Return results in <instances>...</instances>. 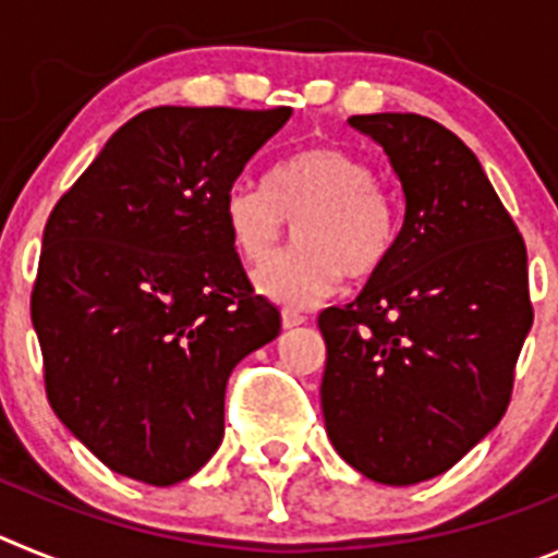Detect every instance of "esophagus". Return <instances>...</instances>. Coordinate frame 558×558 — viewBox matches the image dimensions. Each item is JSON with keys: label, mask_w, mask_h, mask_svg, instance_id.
Segmentation results:
<instances>
[{"label": "esophagus", "mask_w": 558, "mask_h": 558, "mask_svg": "<svg viewBox=\"0 0 558 558\" xmlns=\"http://www.w3.org/2000/svg\"><path fill=\"white\" fill-rule=\"evenodd\" d=\"M304 322H307V315H302V313H299V310H290V307L282 310V327L284 329L302 327Z\"/></svg>", "instance_id": "1"}]
</instances>
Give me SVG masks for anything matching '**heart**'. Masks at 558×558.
<instances>
[{
  "label": "heart",
  "mask_w": 558,
  "mask_h": 558,
  "mask_svg": "<svg viewBox=\"0 0 558 558\" xmlns=\"http://www.w3.org/2000/svg\"><path fill=\"white\" fill-rule=\"evenodd\" d=\"M223 220L240 259L263 265L299 220V248L256 274V290L299 310L340 288L343 276L368 279L391 256L399 218L391 195L363 156L338 145L293 153L270 172L268 186L236 181L223 198Z\"/></svg>",
  "instance_id": "b5f03b06"
}]
</instances>
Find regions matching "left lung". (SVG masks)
Segmentation results:
<instances>
[{
	"mask_svg": "<svg viewBox=\"0 0 558 558\" xmlns=\"http://www.w3.org/2000/svg\"><path fill=\"white\" fill-rule=\"evenodd\" d=\"M388 153L405 223L347 307L318 315L322 411L360 475L411 486L456 466L511 402L534 310L529 254L475 153L418 113H357Z\"/></svg>",
	"mask_w": 558,
	"mask_h": 558,
	"instance_id": "left-lung-1",
	"label": "left lung"
}]
</instances>
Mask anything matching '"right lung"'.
Here are the masks:
<instances>
[{"label": "right lung", "mask_w": 558, "mask_h": 558, "mask_svg": "<svg viewBox=\"0 0 558 558\" xmlns=\"http://www.w3.org/2000/svg\"><path fill=\"white\" fill-rule=\"evenodd\" d=\"M293 108H147L44 226L29 315L56 416L111 472L172 486L223 441L231 368L279 335L223 198Z\"/></svg>", "instance_id": "obj_1"}]
</instances>
